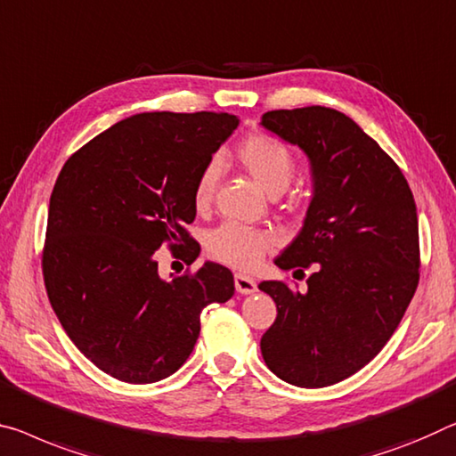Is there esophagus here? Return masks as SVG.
<instances>
[{
  "label": "esophagus",
  "instance_id": "34e87169",
  "mask_svg": "<svg viewBox=\"0 0 456 456\" xmlns=\"http://www.w3.org/2000/svg\"><path fill=\"white\" fill-rule=\"evenodd\" d=\"M234 285H236V291L242 293V296H248V293L256 291L255 279L242 275V273H236V275H234Z\"/></svg>",
  "mask_w": 456,
  "mask_h": 456
}]
</instances>
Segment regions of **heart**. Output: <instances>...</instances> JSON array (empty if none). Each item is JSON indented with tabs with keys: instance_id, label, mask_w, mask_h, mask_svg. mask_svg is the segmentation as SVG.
Masks as SVG:
<instances>
[{
	"instance_id": "obj_1",
	"label": "heart",
	"mask_w": 456,
	"mask_h": 456,
	"mask_svg": "<svg viewBox=\"0 0 456 456\" xmlns=\"http://www.w3.org/2000/svg\"><path fill=\"white\" fill-rule=\"evenodd\" d=\"M236 159L244 173L255 181L258 189L275 198L289 187L296 175V159L281 140L267 134H250L238 144ZM220 179L218 160H212L200 173L193 189V201L198 209H206L214 200L216 185ZM208 252L212 258L228 267L250 271L261 258L275 247V238L265 230L238 226V224H222L208 234Z\"/></svg>"
}]
</instances>
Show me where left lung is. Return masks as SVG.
I'll list each match as a JSON object with an SVG mask.
<instances>
[{
	"instance_id": "left-lung-1",
	"label": "left lung",
	"mask_w": 456,
	"mask_h": 456,
	"mask_svg": "<svg viewBox=\"0 0 456 456\" xmlns=\"http://www.w3.org/2000/svg\"><path fill=\"white\" fill-rule=\"evenodd\" d=\"M261 126L305 152L314 187L304 226L275 258L283 271L312 267L307 289L258 285L277 304L261 353L279 379L328 387L379 354L414 297L416 201L394 159L342 111L273 110Z\"/></svg>"
}]
</instances>
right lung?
Here are the masks:
<instances>
[{"label":"right lung","mask_w":456,"mask_h":456,"mask_svg":"<svg viewBox=\"0 0 456 456\" xmlns=\"http://www.w3.org/2000/svg\"><path fill=\"white\" fill-rule=\"evenodd\" d=\"M238 126L232 114L151 111L118 122L75 152L48 206L42 273L69 338L97 369L126 383H155L189 359L201 310L234 296L218 263L167 281L157 250L200 244L195 220L200 173Z\"/></svg>","instance_id":"1"}]
</instances>
